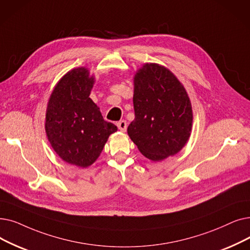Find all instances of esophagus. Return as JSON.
<instances>
[{
    "mask_svg": "<svg viewBox=\"0 0 250 250\" xmlns=\"http://www.w3.org/2000/svg\"><path fill=\"white\" fill-rule=\"evenodd\" d=\"M117 126H118V128L121 129L122 132H125L126 131V127H127V125H126V122L125 121H121V122H118L117 123Z\"/></svg>",
    "mask_w": 250,
    "mask_h": 250,
    "instance_id": "esophagus-1",
    "label": "esophagus"
}]
</instances>
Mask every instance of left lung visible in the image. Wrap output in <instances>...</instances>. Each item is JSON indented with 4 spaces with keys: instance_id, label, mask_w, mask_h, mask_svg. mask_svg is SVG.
I'll list each match as a JSON object with an SVG mask.
<instances>
[{
    "instance_id": "1",
    "label": "left lung",
    "mask_w": 250,
    "mask_h": 250,
    "mask_svg": "<svg viewBox=\"0 0 250 250\" xmlns=\"http://www.w3.org/2000/svg\"><path fill=\"white\" fill-rule=\"evenodd\" d=\"M135 119L127 134L152 161L176 155L188 142L193 111L186 89L168 68L145 63L134 77Z\"/></svg>"
}]
</instances>
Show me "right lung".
Listing matches in <instances>:
<instances>
[{"label":"right lung","mask_w":250,"mask_h":250,"mask_svg":"<svg viewBox=\"0 0 250 250\" xmlns=\"http://www.w3.org/2000/svg\"><path fill=\"white\" fill-rule=\"evenodd\" d=\"M94 83L88 68L71 69L56 83L46 111L45 129L53 150L63 161L83 168L94 164L117 131L90 98Z\"/></svg>","instance_id":"1"}]
</instances>
